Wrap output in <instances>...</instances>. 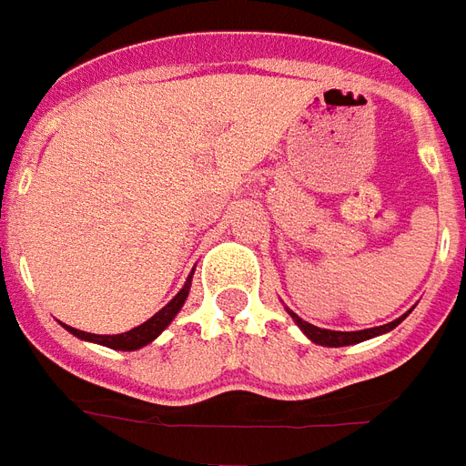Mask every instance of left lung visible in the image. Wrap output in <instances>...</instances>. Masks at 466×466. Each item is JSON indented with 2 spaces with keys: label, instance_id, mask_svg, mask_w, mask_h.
I'll return each instance as SVG.
<instances>
[{
  "label": "left lung",
  "instance_id": "left-lung-1",
  "mask_svg": "<svg viewBox=\"0 0 466 466\" xmlns=\"http://www.w3.org/2000/svg\"><path fill=\"white\" fill-rule=\"evenodd\" d=\"M293 321L301 326V331L311 339L313 344H321V346H351V344H359V341H366V339H374L379 333H386L391 331L397 323H401V319L391 323H384V326H376V329H364V331H329V329H319V326H313V323L303 321L299 319L296 313H291Z\"/></svg>",
  "mask_w": 466,
  "mask_h": 466
}]
</instances>
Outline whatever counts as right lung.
<instances>
[{"label":"right lung","mask_w":466,"mask_h":466,"mask_svg":"<svg viewBox=\"0 0 466 466\" xmlns=\"http://www.w3.org/2000/svg\"><path fill=\"white\" fill-rule=\"evenodd\" d=\"M193 279V276H190ZM190 279L186 280V286L180 289V293L175 296L173 301L167 303L165 309L155 313L150 321L140 323L137 329L133 331H125V333H117V336H100V333H87V331H80V329H72V326H65L69 333H75L77 339H85V341H95V344H102L107 346V349H117V351H135V349H143L145 344H150L153 339H157L163 329L167 323L173 321L175 313L183 309V303L187 299V291H190Z\"/></svg>","instance_id":"right-lung-1"}]
</instances>
